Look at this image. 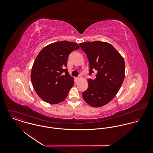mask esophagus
Masks as SVG:
<instances>
[{
    "label": "esophagus",
    "instance_id": "obj_1",
    "mask_svg": "<svg viewBox=\"0 0 153 153\" xmlns=\"http://www.w3.org/2000/svg\"><path fill=\"white\" fill-rule=\"evenodd\" d=\"M82 79V76H78V77H77V78H76V79H77L78 81L81 80V79Z\"/></svg>",
    "mask_w": 153,
    "mask_h": 153
}]
</instances>
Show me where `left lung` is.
I'll return each mask as SVG.
<instances>
[{
    "label": "left lung",
    "instance_id": "left-lung-1",
    "mask_svg": "<svg viewBox=\"0 0 153 153\" xmlns=\"http://www.w3.org/2000/svg\"><path fill=\"white\" fill-rule=\"evenodd\" d=\"M87 55L89 74L98 71L96 78L88 80V88L82 93L84 100L93 107H102L117 95L125 77L123 57L111 44L101 41L79 44Z\"/></svg>",
    "mask_w": 153,
    "mask_h": 153
}]
</instances>
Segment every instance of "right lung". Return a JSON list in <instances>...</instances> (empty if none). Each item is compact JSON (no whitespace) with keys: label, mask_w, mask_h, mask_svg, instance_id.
Listing matches in <instances>:
<instances>
[{"label":"right lung","mask_w":153,"mask_h":153,"mask_svg":"<svg viewBox=\"0 0 153 153\" xmlns=\"http://www.w3.org/2000/svg\"><path fill=\"white\" fill-rule=\"evenodd\" d=\"M78 49V44L63 41L48 45L38 53L30 78L35 92L46 102L58 104L65 100L74 81L65 68L69 53Z\"/></svg>","instance_id":"1"}]
</instances>
